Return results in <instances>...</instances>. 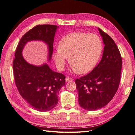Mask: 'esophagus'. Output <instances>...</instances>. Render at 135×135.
<instances>
[{
	"mask_svg": "<svg viewBox=\"0 0 135 135\" xmlns=\"http://www.w3.org/2000/svg\"><path fill=\"white\" fill-rule=\"evenodd\" d=\"M73 80H74L73 79L71 78H70V77H67L66 78H65V81H66L67 82L70 81H72Z\"/></svg>",
	"mask_w": 135,
	"mask_h": 135,
	"instance_id": "obj_1",
	"label": "esophagus"
}]
</instances>
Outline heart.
Instances as JSON below:
<instances>
[{
  "label": "heart",
  "mask_w": 135,
  "mask_h": 135,
  "mask_svg": "<svg viewBox=\"0 0 135 135\" xmlns=\"http://www.w3.org/2000/svg\"><path fill=\"white\" fill-rule=\"evenodd\" d=\"M102 50V40L96 34L72 32L60 39L53 58L59 70H63L68 57L72 70L85 74L95 67Z\"/></svg>",
  "instance_id": "1"
}]
</instances>
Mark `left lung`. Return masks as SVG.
<instances>
[{
    "label": "left lung",
    "instance_id": "8db88e82",
    "mask_svg": "<svg viewBox=\"0 0 135 135\" xmlns=\"http://www.w3.org/2000/svg\"><path fill=\"white\" fill-rule=\"evenodd\" d=\"M104 44L103 56L92 71L75 80L80 107L95 110L108 104L116 93L120 81L122 59L115 41L98 28Z\"/></svg>",
    "mask_w": 135,
    "mask_h": 135
}]
</instances>
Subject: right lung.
<instances>
[{"instance_id":"obj_1","label":"right lung","mask_w":135,"mask_h":135,"mask_svg":"<svg viewBox=\"0 0 135 135\" xmlns=\"http://www.w3.org/2000/svg\"><path fill=\"white\" fill-rule=\"evenodd\" d=\"M59 26L37 25L20 39L13 61V76L16 87L22 97L34 109L48 111L56 107L60 89L65 85V76L54 72L44 63L40 66L27 62L22 55L26 43L33 40L42 41L48 46V60L51 59L55 33Z\"/></svg>"}]
</instances>
